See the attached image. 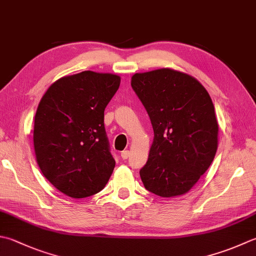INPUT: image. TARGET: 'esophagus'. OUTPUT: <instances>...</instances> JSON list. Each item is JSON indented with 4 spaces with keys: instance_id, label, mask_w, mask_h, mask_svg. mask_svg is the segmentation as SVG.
Masks as SVG:
<instances>
[{
    "instance_id": "34e87169",
    "label": "esophagus",
    "mask_w": 256,
    "mask_h": 256,
    "mask_svg": "<svg viewBox=\"0 0 256 256\" xmlns=\"http://www.w3.org/2000/svg\"><path fill=\"white\" fill-rule=\"evenodd\" d=\"M128 156H130V152H128V151H123V152L121 153V158H122L123 160H128Z\"/></svg>"
}]
</instances>
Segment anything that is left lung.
I'll return each instance as SVG.
<instances>
[{"label":"left lung","instance_id":"8db88e82","mask_svg":"<svg viewBox=\"0 0 256 256\" xmlns=\"http://www.w3.org/2000/svg\"><path fill=\"white\" fill-rule=\"evenodd\" d=\"M132 88L151 120L154 138L140 175L162 198L185 194L214 160L218 124L210 94L196 78L172 68L136 73Z\"/></svg>","mask_w":256,"mask_h":256}]
</instances>
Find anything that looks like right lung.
<instances>
[{
  "mask_svg": "<svg viewBox=\"0 0 256 256\" xmlns=\"http://www.w3.org/2000/svg\"><path fill=\"white\" fill-rule=\"evenodd\" d=\"M118 75L84 71L48 88L34 118L33 141L43 175L60 192L83 198L102 191L115 161L104 128V110Z\"/></svg>",
  "mask_w": 256,
  "mask_h": 256,
  "instance_id": "right-lung-1",
  "label": "right lung"
}]
</instances>
